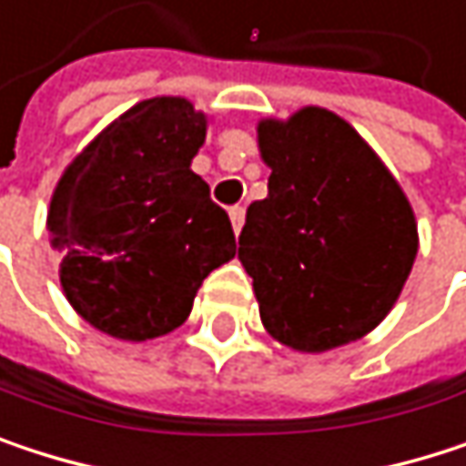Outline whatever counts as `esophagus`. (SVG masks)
I'll return each mask as SVG.
<instances>
[{
    "label": "esophagus",
    "instance_id": "1",
    "mask_svg": "<svg viewBox=\"0 0 466 466\" xmlns=\"http://www.w3.org/2000/svg\"><path fill=\"white\" fill-rule=\"evenodd\" d=\"M229 218H232L234 232H239L242 224H245V208H242V205H234L232 210H229Z\"/></svg>",
    "mask_w": 466,
    "mask_h": 466
}]
</instances>
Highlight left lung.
Returning a JSON list of instances; mask_svg holds the SVG:
<instances>
[{
  "mask_svg": "<svg viewBox=\"0 0 466 466\" xmlns=\"http://www.w3.org/2000/svg\"><path fill=\"white\" fill-rule=\"evenodd\" d=\"M258 147L269 194L245 213L239 261L267 331L305 353L364 337L416 261L408 197L356 129L321 107L261 121Z\"/></svg>",
  "mask_w": 466,
  "mask_h": 466,
  "instance_id": "8db88e82",
  "label": "left lung"
}]
</instances>
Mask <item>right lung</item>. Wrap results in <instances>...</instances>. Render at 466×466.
<instances>
[{
	"label": "right lung",
	"mask_w": 466,
	"mask_h": 466,
	"mask_svg": "<svg viewBox=\"0 0 466 466\" xmlns=\"http://www.w3.org/2000/svg\"><path fill=\"white\" fill-rule=\"evenodd\" d=\"M208 121L180 96L145 99L61 175L47 213L69 305L105 334L180 326L202 280L237 253L232 221L191 158Z\"/></svg>",
	"instance_id": "add662e5"
}]
</instances>
